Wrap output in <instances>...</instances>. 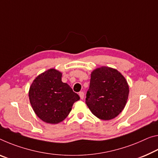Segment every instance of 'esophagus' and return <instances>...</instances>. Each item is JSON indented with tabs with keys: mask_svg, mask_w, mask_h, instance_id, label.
I'll return each mask as SVG.
<instances>
[{
	"mask_svg": "<svg viewBox=\"0 0 158 158\" xmlns=\"http://www.w3.org/2000/svg\"><path fill=\"white\" fill-rule=\"evenodd\" d=\"M79 96H80V98H81V99H83L84 98V92H82V91L79 92Z\"/></svg>",
	"mask_w": 158,
	"mask_h": 158,
	"instance_id": "1",
	"label": "esophagus"
}]
</instances>
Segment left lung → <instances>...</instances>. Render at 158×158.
<instances>
[{
    "label": "left lung",
    "mask_w": 158,
    "mask_h": 158,
    "mask_svg": "<svg viewBox=\"0 0 158 158\" xmlns=\"http://www.w3.org/2000/svg\"><path fill=\"white\" fill-rule=\"evenodd\" d=\"M129 93L123 75L112 67L102 66L91 72L86 103L98 118L110 120L124 110Z\"/></svg>",
    "instance_id": "8db88e82"
}]
</instances>
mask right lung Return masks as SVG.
Returning <instances> with one entry per match:
<instances>
[{
	"label": "right lung",
	"mask_w": 158,
	"mask_h": 158,
	"mask_svg": "<svg viewBox=\"0 0 158 158\" xmlns=\"http://www.w3.org/2000/svg\"><path fill=\"white\" fill-rule=\"evenodd\" d=\"M62 73L50 69L36 77L29 88V97L38 117L48 124H58L68 116L80 98L62 81Z\"/></svg>",
	"instance_id": "obj_1"
}]
</instances>
